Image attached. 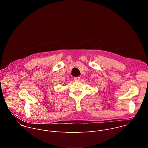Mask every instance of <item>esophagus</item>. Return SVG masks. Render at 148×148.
<instances>
[{
  "mask_svg": "<svg viewBox=\"0 0 148 148\" xmlns=\"http://www.w3.org/2000/svg\"><path fill=\"white\" fill-rule=\"evenodd\" d=\"M79 79H80V77H74V79H75V81H78Z\"/></svg>",
  "mask_w": 148,
  "mask_h": 148,
  "instance_id": "1",
  "label": "esophagus"
}]
</instances>
